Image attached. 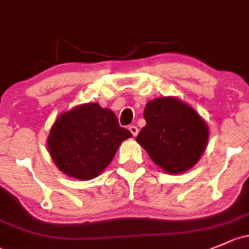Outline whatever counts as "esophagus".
<instances>
[{
    "instance_id": "34e87169",
    "label": "esophagus",
    "mask_w": 249,
    "mask_h": 249,
    "mask_svg": "<svg viewBox=\"0 0 249 249\" xmlns=\"http://www.w3.org/2000/svg\"><path fill=\"white\" fill-rule=\"evenodd\" d=\"M129 130L131 131L133 137H136V136H137V133H138V127L137 126H135V125H131V126L129 127Z\"/></svg>"
}]
</instances>
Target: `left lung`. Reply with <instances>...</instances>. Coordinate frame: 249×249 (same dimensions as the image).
Returning <instances> with one entry per match:
<instances>
[{
	"label": "left lung",
	"mask_w": 249,
	"mask_h": 249,
	"mask_svg": "<svg viewBox=\"0 0 249 249\" xmlns=\"http://www.w3.org/2000/svg\"><path fill=\"white\" fill-rule=\"evenodd\" d=\"M146 125L136 141L151 161L168 174L192 168L209 141V126L190 105L175 96L149 101L144 108Z\"/></svg>",
	"instance_id": "left-lung-1"
}]
</instances>
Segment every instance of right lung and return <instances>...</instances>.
I'll use <instances>...</instances> for the list:
<instances>
[{"mask_svg":"<svg viewBox=\"0 0 249 249\" xmlns=\"http://www.w3.org/2000/svg\"><path fill=\"white\" fill-rule=\"evenodd\" d=\"M132 137L117 116L96 103L63 112L50 129L48 149L59 171L78 180H91L108 166L123 141Z\"/></svg>","mask_w":249,"mask_h":249,"instance_id":"1","label":"right lung"}]
</instances>
